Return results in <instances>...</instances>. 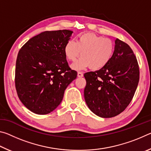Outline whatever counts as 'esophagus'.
<instances>
[{"label": "esophagus", "mask_w": 151, "mask_h": 151, "mask_svg": "<svg viewBox=\"0 0 151 151\" xmlns=\"http://www.w3.org/2000/svg\"><path fill=\"white\" fill-rule=\"evenodd\" d=\"M77 76L78 77H83V73L82 72H80V71H78V73H77Z\"/></svg>", "instance_id": "obj_1"}]
</instances>
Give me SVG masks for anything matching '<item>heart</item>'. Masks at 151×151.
<instances>
[{"mask_svg": "<svg viewBox=\"0 0 151 151\" xmlns=\"http://www.w3.org/2000/svg\"><path fill=\"white\" fill-rule=\"evenodd\" d=\"M114 50V43L109 38L103 37L93 32H86L78 37L76 42L68 40L65 47V54L67 59L74 62L81 55V58L73 65L76 70L89 66L91 70L101 69L111 60Z\"/></svg>", "mask_w": 151, "mask_h": 151, "instance_id": "heart-1", "label": "heart"}]
</instances>
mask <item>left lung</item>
<instances>
[{"label": "left lung", "instance_id": "8db88e82", "mask_svg": "<svg viewBox=\"0 0 151 151\" xmlns=\"http://www.w3.org/2000/svg\"><path fill=\"white\" fill-rule=\"evenodd\" d=\"M84 76L88 108L97 116L111 118L124 111L133 98L139 81V64L131 48L116 39L109 63Z\"/></svg>", "mask_w": 151, "mask_h": 151}]
</instances>
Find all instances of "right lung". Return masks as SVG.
I'll list each match as a JSON object with an SVG mask.
<instances>
[{
    "instance_id": "add662e5",
    "label": "right lung",
    "mask_w": 151,
    "mask_h": 151,
    "mask_svg": "<svg viewBox=\"0 0 151 151\" xmlns=\"http://www.w3.org/2000/svg\"><path fill=\"white\" fill-rule=\"evenodd\" d=\"M72 30L45 31L31 38L18 53L15 87L20 101L37 114H47L60 104L65 89L77 73L68 66L65 47Z\"/></svg>"
}]
</instances>
